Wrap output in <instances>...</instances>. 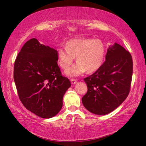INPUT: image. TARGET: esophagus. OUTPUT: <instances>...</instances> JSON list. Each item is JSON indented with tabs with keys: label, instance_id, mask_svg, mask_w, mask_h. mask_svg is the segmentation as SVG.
Wrapping results in <instances>:
<instances>
[{
	"label": "esophagus",
	"instance_id": "34e87169",
	"mask_svg": "<svg viewBox=\"0 0 146 146\" xmlns=\"http://www.w3.org/2000/svg\"><path fill=\"white\" fill-rule=\"evenodd\" d=\"M76 82V80H75V79H72L71 80V83L72 84H74Z\"/></svg>",
	"mask_w": 146,
	"mask_h": 146
}]
</instances>
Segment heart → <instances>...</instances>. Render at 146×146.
<instances>
[{"mask_svg": "<svg viewBox=\"0 0 146 146\" xmlns=\"http://www.w3.org/2000/svg\"><path fill=\"white\" fill-rule=\"evenodd\" d=\"M98 53L92 49H88L85 52H82L76 60V65L86 68L90 62L95 60L98 57Z\"/></svg>", "mask_w": 146, "mask_h": 146, "instance_id": "b5f03b06", "label": "heart"}]
</instances>
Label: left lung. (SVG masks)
Returning <instances> with one entry per match:
<instances>
[{"mask_svg":"<svg viewBox=\"0 0 146 146\" xmlns=\"http://www.w3.org/2000/svg\"><path fill=\"white\" fill-rule=\"evenodd\" d=\"M57 61V50L32 38L24 44L15 62L14 80L20 100L42 118H50L60 111L64 95L71 86Z\"/></svg>","mask_w":146,"mask_h":146,"instance_id":"left-lung-1","label":"left lung"}]
</instances>
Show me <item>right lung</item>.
<instances>
[{"label":"right lung","instance_id":"add662e5","mask_svg":"<svg viewBox=\"0 0 146 146\" xmlns=\"http://www.w3.org/2000/svg\"><path fill=\"white\" fill-rule=\"evenodd\" d=\"M133 61L130 53L119 44L109 46L102 65L85 78L87 93L82 99L86 108L106 115L119 106L130 90Z\"/></svg>","mask_w":146,"mask_h":146}]
</instances>
